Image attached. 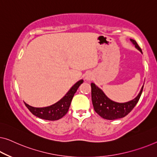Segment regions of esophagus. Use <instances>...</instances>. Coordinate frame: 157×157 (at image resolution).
Here are the masks:
<instances>
[{
    "mask_svg": "<svg viewBox=\"0 0 157 157\" xmlns=\"http://www.w3.org/2000/svg\"><path fill=\"white\" fill-rule=\"evenodd\" d=\"M93 78V75L92 72H86L85 75V79L86 81H90Z\"/></svg>",
    "mask_w": 157,
    "mask_h": 157,
    "instance_id": "obj_1",
    "label": "esophagus"
}]
</instances>
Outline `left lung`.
<instances>
[{"label": "left lung", "mask_w": 157, "mask_h": 157, "mask_svg": "<svg viewBox=\"0 0 157 157\" xmlns=\"http://www.w3.org/2000/svg\"><path fill=\"white\" fill-rule=\"evenodd\" d=\"M130 41L135 46V47L142 53L141 48H140L137 42L132 39H130ZM91 87H92V104L96 113L106 120H115V119L123 118L132 111L141 97L144 85L142 86L138 95L135 99L123 103L116 102L110 99L105 94L104 91L94 82L91 83Z\"/></svg>", "instance_id": "8db88e82"}]
</instances>
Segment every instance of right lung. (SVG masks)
Instances as JSON below:
<instances>
[{
    "label": "right lung",
    "instance_id": "right-lung-1",
    "mask_svg": "<svg viewBox=\"0 0 157 157\" xmlns=\"http://www.w3.org/2000/svg\"><path fill=\"white\" fill-rule=\"evenodd\" d=\"M83 79H80L77 82L62 99L51 106L46 107H34L25 102V106L33 115L38 118L48 121L59 120L67 113L72 98L78 87L81 84L83 83Z\"/></svg>",
    "mask_w": 157,
    "mask_h": 157
}]
</instances>
